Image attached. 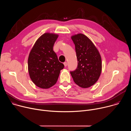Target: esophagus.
<instances>
[{"label":"esophagus","instance_id":"obj_1","mask_svg":"<svg viewBox=\"0 0 131 131\" xmlns=\"http://www.w3.org/2000/svg\"><path fill=\"white\" fill-rule=\"evenodd\" d=\"M64 66H65V67H66L67 65V62H64Z\"/></svg>","mask_w":131,"mask_h":131}]
</instances>
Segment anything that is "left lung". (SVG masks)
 I'll return each mask as SVG.
<instances>
[{"label":"left lung","mask_w":131,"mask_h":131,"mask_svg":"<svg viewBox=\"0 0 131 131\" xmlns=\"http://www.w3.org/2000/svg\"><path fill=\"white\" fill-rule=\"evenodd\" d=\"M74 45L78 67L70 74L76 84L82 88L94 85L99 80L102 69L101 54L92 41L83 34L71 37Z\"/></svg>","instance_id":"obj_1"}]
</instances>
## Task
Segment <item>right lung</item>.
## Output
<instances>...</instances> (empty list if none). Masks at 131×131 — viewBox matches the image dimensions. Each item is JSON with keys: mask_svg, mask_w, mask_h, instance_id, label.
Returning <instances> with one entry per match:
<instances>
[{"mask_svg": "<svg viewBox=\"0 0 131 131\" xmlns=\"http://www.w3.org/2000/svg\"><path fill=\"white\" fill-rule=\"evenodd\" d=\"M59 35L46 32L37 39L28 58V70L33 83L41 89H48L57 83L64 65L53 51Z\"/></svg>", "mask_w": 131, "mask_h": 131, "instance_id": "add662e5", "label": "right lung"}]
</instances>
